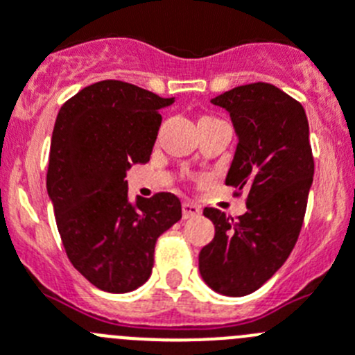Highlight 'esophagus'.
Listing matches in <instances>:
<instances>
[{
  "label": "esophagus",
  "instance_id": "esophagus-1",
  "mask_svg": "<svg viewBox=\"0 0 355 355\" xmlns=\"http://www.w3.org/2000/svg\"><path fill=\"white\" fill-rule=\"evenodd\" d=\"M201 214V209L191 201H185L184 205H182V217L184 219H189V217H196Z\"/></svg>",
  "mask_w": 355,
  "mask_h": 355
}]
</instances>
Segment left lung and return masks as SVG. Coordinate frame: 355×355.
Masks as SVG:
<instances>
[{"mask_svg":"<svg viewBox=\"0 0 355 355\" xmlns=\"http://www.w3.org/2000/svg\"><path fill=\"white\" fill-rule=\"evenodd\" d=\"M210 102L232 118L237 148L225 184L248 193V212L230 219L203 210L216 235L200 251V274L214 292L242 297L283 267L301 232L315 173L308 116L269 83L237 86Z\"/></svg>","mask_w":355,"mask_h":355,"instance_id":"obj_1","label":"left lung"}]
</instances>
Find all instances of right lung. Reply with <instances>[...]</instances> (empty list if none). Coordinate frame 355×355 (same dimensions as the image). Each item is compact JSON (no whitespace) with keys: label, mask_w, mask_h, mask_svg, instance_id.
I'll use <instances>...</instances> for the list:
<instances>
[{"label":"right lung","mask_w":355,"mask_h":355,"mask_svg":"<svg viewBox=\"0 0 355 355\" xmlns=\"http://www.w3.org/2000/svg\"><path fill=\"white\" fill-rule=\"evenodd\" d=\"M162 98L123 81H98L56 116L47 194L70 263L104 292H132L152 274L155 242L182 217L175 194L129 200L127 171L157 139Z\"/></svg>","instance_id":"1"}]
</instances>
